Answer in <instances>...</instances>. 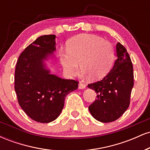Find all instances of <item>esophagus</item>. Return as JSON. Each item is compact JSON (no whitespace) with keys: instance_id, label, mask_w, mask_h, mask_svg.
<instances>
[{"instance_id":"obj_1","label":"esophagus","mask_w":150,"mask_h":150,"mask_svg":"<svg viewBox=\"0 0 150 150\" xmlns=\"http://www.w3.org/2000/svg\"><path fill=\"white\" fill-rule=\"evenodd\" d=\"M86 87V85L85 84H84V83H82V82H80V84H79V85H78V88L79 89H85Z\"/></svg>"}]
</instances>
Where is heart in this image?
Listing matches in <instances>:
<instances>
[{
    "mask_svg": "<svg viewBox=\"0 0 150 150\" xmlns=\"http://www.w3.org/2000/svg\"><path fill=\"white\" fill-rule=\"evenodd\" d=\"M67 51H60V61L70 76L77 75L80 68L85 75L100 79L112 65L114 50L109 42L93 34H82L67 42Z\"/></svg>",
    "mask_w": 150,
    "mask_h": 150,
    "instance_id": "b5f03b06",
    "label": "heart"
}]
</instances>
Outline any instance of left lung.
I'll list each match as a JSON object with an SVG mask.
<instances>
[{
	"label": "left lung",
	"instance_id": "obj_1",
	"mask_svg": "<svg viewBox=\"0 0 150 150\" xmlns=\"http://www.w3.org/2000/svg\"><path fill=\"white\" fill-rule=\"evenodd\" d=\"M117 58L111 71L102 80L87 85L97 93V99L89 106L92 116L102 123L119 118L130 105L134 85L133 67L125 48L116 44Z\"/></svg>",
	"mask_w": 150,
	"mask_h": 150
}]
</instances>
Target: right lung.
<instances>
[{
  "mask_svg": "<svg viewBox=\"0 0 150 150\" xmlns=\"http://www.w3.org/2000/svg\"><path fill=\"white\" fill-rule=\"evenodd\" d=\"M56 36L38 37L19 56L15 72V90L20 107L39 123L58 118L65 98L78 87V81L65 80L50 73L46 60L56 50Z\"/></svg>",
  "mask_w": 150,
  "mask_h": 150,
  "instance_id": "add662e5",
  "label": "right lung"
}]
</instances>
